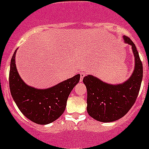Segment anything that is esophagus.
<instances>
[{"instance_id":"obj_1","label":"esophagus","mask_w":149,"mask_h":149,"mask_svg":"<svg viewBox=\"0 0 149 149\" xmlns=\"http://www.w3.org/2000/svg\"><path fill=\"white\" fill-rule=\"evenodd\" d=\"M86 76V73H84V72H81L80 73V81H83V79L84 77Z\"/></svg>"}]
</instances>
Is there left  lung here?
Listing matches in <instances>:
<instances>
[{"label":"left lung","instance_id":"left-lung-1","mask_svg":"<svg viewBox=\"0 0 149 149\" xmlns=\"http://www.w3.org/2000/svg\"><path fill=\"white\" fill-rule=\"evenodd\" d=\"M126 44L132 46L135 69L127 81L119 84H109L88 75L83 79L87 89V112L95 120L112 122L127 114L135 103L143 79V65L135 44L124 36Z\"/></svg>","mask_w":149,"mask_h":149}]
</instances>
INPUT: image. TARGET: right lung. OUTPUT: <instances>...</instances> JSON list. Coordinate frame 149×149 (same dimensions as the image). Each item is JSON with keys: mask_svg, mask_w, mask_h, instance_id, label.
Listing matches in <instances>:
<instances>
[{"mask_svg": "<svg viewBox=\"0 0 149 149\" xmlns=\"http://www.w3.org/2000/svg\"><path fill=\"white\" fill-rule=\"evenodd\" d=\"M17 49L10 64L9 87L11 96L24 116L34 123L48 125L58 119L65 109L70 92L80 80L77 74L51 88L38 89L26 84L17 72Z\"/></svg>", "mask_w": 149, "mask_h": 149, "instance_id": "right-lung-1", "label": "right lung"}]
</instances>
